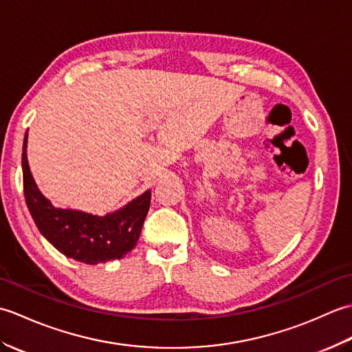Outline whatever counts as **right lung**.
I'll list each match as a JSON object with an SVG mask.
<instances>
[{
  "label": "right lung",
  "mask_w": 352,
  "mask_h": 352,
  "mask_svg": "<svg viewBox=\"0 0 352 352\" xmlns=\"http://www.w3.org/2000/svg\"><path fill=\"white\" fill-rule=\"evenodd\" d=\"M28 131L22 146L24 195L32 218L42 236L63 256L86 265L122 258L136 246L146 218L151 190L104 216L54 207L37 188L27 159Z\"/></svg>",
  "instance_id": "1"
}]
</instances>
